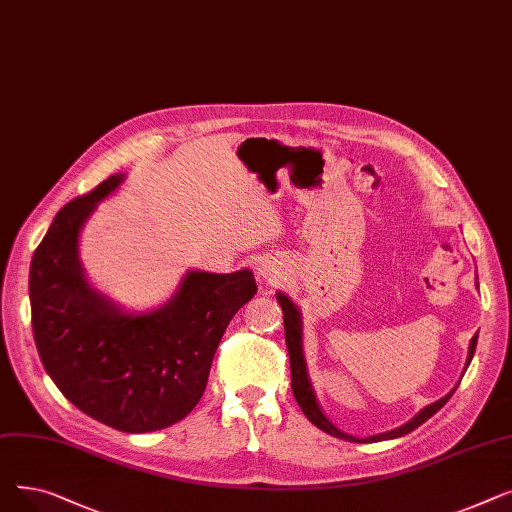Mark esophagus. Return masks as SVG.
<instances>
[{
    "instance_id": "esophagus-1",
    "label": "esophagus",
    "mask_w": 512,
    "mask_h": 512,
    "mask_svg": "<svg viewBox=\"0 0 512 512\" xmlns=\"http://www.w3.org/2000/svg\"><path fill=\"white\" fill-rule=\"evenodd\" d=\"M257 276H259L263 282L272 284V282H276L282 274H280V270L276 267V263H272V261H261V263L257 265Z\"/></svg>"
}]
</instances>
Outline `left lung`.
Instances as JSON below:
<instances>
[{
  "mask_svg": "<svg viewBox=\"0 0 512 512\" xmlns=\"http://www.w3.org/2000/svg\"><path fill=\"white\" fill-rule=\"evenodd\" d=\"M276 299L282 307V313H284V336H286V346H288V355H290V375H292V394L294 398H297L301 411L307 415V419L319 427L321 432H326L334 438H340V440H346V442H357V444H371V442H382V440H394V438H400V436H407L409 432H413V429H417L421 423H425L429 417L436 415L446 402L450 400V396L454 394L456 386L440 400L432 402V405H427L425 409H421L411 421H407L405 425H400L396 429H390V432H384V434H375V436H367V438H357V436H351V434H344L342 429H338L326 415L324 411H321L319 402H317V396H315V390L311 386V380H309V373H307V361H305V355H303V317H301V311L299 307L294 305L284 292H278ZM475 346H477V334L471 338V344H469V355H467V363H465V371L475 355Z\"/></svg>",
  "mask_w": 512,
  "mask_h": 512,
  "instance_id": "8db88e82",
  "label": "left lung"
}]
</instances>
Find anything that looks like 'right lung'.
<instances>
[{
	"mask_svg": "<svg viewBox=\"0 0 512 512\" xmlns=\"http://www.w3.org/2000/svg\"><path fill=\"white\" fill-rule=\"evenodd\" d=\"M124 178L114 174L58 211L33 255L29 297L35 344L53 384L89 417L147 434L197 407L230 319L257 284L247 267L191 270L170 301L141 313L99 292L80 263L78 238Z\"/></svg>",
	"mask_w": 512,
	"mask_h": 512,
	"instance_id": "right-lung-1",
	"label": "right lung"
}]
</instances>
